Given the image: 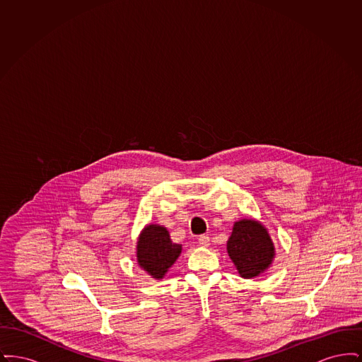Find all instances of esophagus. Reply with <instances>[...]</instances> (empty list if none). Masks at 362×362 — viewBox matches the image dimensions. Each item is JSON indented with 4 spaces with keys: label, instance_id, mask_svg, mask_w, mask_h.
Segmentation results:
<instances>
[{
    "label": "esophagus",
    "instance_id": "1",
    "mask_svg": "<svg viewBox=\"0 0 362 362\" xmlns=\"http://www.w3.org/2000/svg\"><path fill=\"white\" fill-rule=\"evenodd\" d=\"M198 243H199V245H202V247H209V244H210V238L206 236V235H201V236L198 238Z\"/></svg>",
    "mask_w": 362,
    "mask_h": 362
}]
</instances>
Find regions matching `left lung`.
Wrapping results in <instances>:
<instances>
[{
	"instance_id": "1",
	"label": "left lung",
	"mask_w": 362,
	"mask_h": 362,
	"mask_svg": "<svg viewBox=\"0 0 362 362\" xmlns=\"http://www.w3.org/2000/svg\"><path fill=\"white\" fill-rule=\"evenodd\" d=\"M226 248L243 278L259 276L272 264L274 257L273 241L264 226L255 220L235 223Z\"/></svg>"
}]
</instances>
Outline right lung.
<instances>
[{"instance_id": "1", "label": "right lung", "mask_w": 362, "mask_h": 362, "mask_svg": "<svg viewBox=\"0 0 362 362\" xmlns=\"http://www.w3.org/2000/svg\"><path fill=\"white\" fill-rule=\"evenodd\" d=\"M182 252V245L173 243L161 225H149L141 233L137 245L139 266L153 278H163Z\"/></svg>"}]
</instances>
